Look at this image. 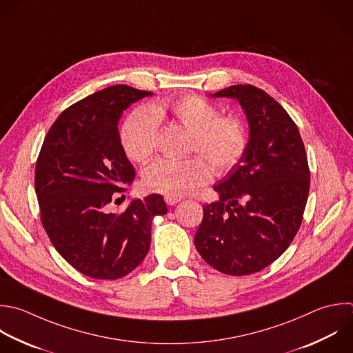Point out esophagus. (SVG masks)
Returning a JSON list of instances; mask_svg holds the SVG:
<instances>
[{
  "instance_id": "esophagus-1",
  "label": "esophagus",
  "mask_w": 353,
  "mask_h": 353,
  "mask_svg": "<svg viewBox=\"0 0 353 353\" xmlns=\"http://www.w3.org/2000/svg\"><path fill=\"white\" fill-rule=\"evenodd\" d=\"M181 201V197H172V196H165V203L168 205H175L176 203Z\"/></svg>"
}]
</instances>
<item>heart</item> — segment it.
Masks as SVG:
<instances>
[{
  "label": "heart",
  "instance_id": "b5f03b06",
  "mask_svg": "<svg viewBox=\"0 0 353 353\" xmlns=\"http://www.w3.org/2000/svg\"><path fill=\"white\" fill-rule=\"evenodd\" d=\"M219 114L215 105L197 95L160 102L152 109L141 108L125 120L121 128V145L132 161L145 163L157 148L159 119L171 116L190 131V150L203 154L215 172H226L243 157L248 138L241 120ZM210 176L208 164L201 157H192L159 159L145 170L143 179L149 190L181 197L204 185Z\"/></svg>",
  "mask_w": 353,
  "mask_h": 353
}]
</instances>
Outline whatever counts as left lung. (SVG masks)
Instances as JSON below:
<instances>
[{"instance_id":"8db88e82","label":"left lung","mask_w":353,"mask_h":353,"mask_svg":"<svg viewBox=\"0 0 353 353\" xmlns=\"http://www.w3.org/2000/svg\"><path fill=\"white\" fill-rule=\"evenodd\" d=\"M212 98L236 99L248 121L240 161L214 185L219 199L203 205L194 244L214 269L251 274L276 261L296 234L309 193L303 142L288 113L252 85H232Z\"/></svg>"}]
</instances>
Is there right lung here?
Here are the masks:
<instances>
[{"label": "right lung", "mask_w": 353, "mask_h": 353, "mask_svg": "<svg viewBox=\"0 0 353 353\" xmlns=\"http://www.w3.org/2000/svg\"><path fill=\"white\" fill-rule=\"evenodd\" d=\"M152 92L128 85L98 91L68 108L48 131L36 165L41 222L57 251L80 273L103 280L132 272L150 248L152 222L167 214L160 194L108 212L135 170L121 145L123 112Z\"/></svg>", "instance_id": "obj_1"}]
</instances>
